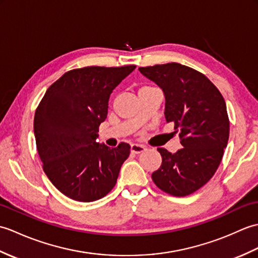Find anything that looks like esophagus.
I'll use <instances>...</instances> for the list:
<instances>
[{"label": "esophagus", "mask_w": 258, "mask_h": 258, "mask_svg": "<svg viewBox=\"0 0 258 258\" xmlns=\"http://www.w3.org/2000/svg\"><path fill=\"white\" fill-rule=\"evenodd\" d=\"M146 150V147L140 144H132L131 145V152L134 153V154H140V153L144 152Z\"/></svg>", "instance_id": "34e87169"}]
</instances>
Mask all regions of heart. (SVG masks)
<instances>
[{"label":"heart","mask_w":258,"mask_h":258,"mask_svg":"<svg viewBox=\"0 0 258 258\" xmlns=\"http://www.w3.org/2000/svg\"><path fill=\"white\" fill-rule=\"evenodd\" d=\"M144 87H145V86H144Z\"/></svg>","instance_id":"obj_1"}]
</instances>
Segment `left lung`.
<instances>
[{"instance_id":"left-lung-1","label":"left lung","mask_w":258,"mask_h":258,"mask_svg":"<svg viewBox=\"0 0 258 258\" xmlns=\"http://www.w3.org/2000/svg\"><path fill=\"white\" fill-rule=\"evenodd\" d=\"M165 95L166 122L174 123L182 149L158 147L162 165L152 174L158 188L173 196L194 193L221 164L229 138V119L221 92L204 74L178 63L140 68Z\"/></svg>"}]
</instances>
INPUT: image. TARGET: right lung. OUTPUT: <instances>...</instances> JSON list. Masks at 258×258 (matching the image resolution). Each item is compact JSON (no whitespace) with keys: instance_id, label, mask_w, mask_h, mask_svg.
<instances>
[{"instance_id":"obj_1","label":"right lung","mask_w":258,"mask_h":258,"mask_svg":"<svg viewBox=\"0 0 258 258\" xmlns=\"http://www.w3.org/2000/svg\"><path fill=\"white\" fill-rule=\"evenodd\" d=\"M135 65L71 70L48 87L34 116L36 149L43 171L65 196L94 202L116 184L131 146L108 149L96 142L113 90Z\"/></svg>"}]
</instances>
